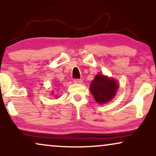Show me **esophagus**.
Here are the masks:
<instances>
[{"label": "esophagus", "instance_id": "obj_1", "mask_svg": "<svg viewBox=\"0 0 156 156\" xmlns=\"http://www.w3.org/2000/svg\"><path fill=\"white\" fill-rule=\"evenodd\" d=\"M73 82L74 83H76V84H80V83L82 82V80L81 79H74Z\"/></svg>", "mask_w": 156, "mask_h": 156}]
</instances>
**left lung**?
Listing matches in <instances>:
<instances>
[{"mask_svg": "<svg viewBox=\"0 0 156 156\" xmlns=\"http://www.w3.org/2000/svg\"><path fill=\"white\" fill-rule=\"evenodd\" d=\"M118 87L114 80L102 74H97L91 83L90 91L97 103L104 104L114 98Z\"/></svg>", "mask_w": 156, "mask_h": 156, "instance_id": "1", "label": "left lung"}]
</instances>
